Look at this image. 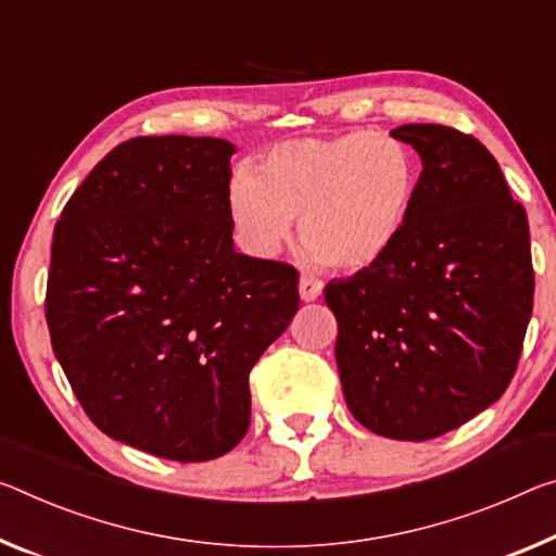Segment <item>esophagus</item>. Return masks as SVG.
<instances>
[{
	"label": "esophagus",
	"instance_id": "1",
	"mask_svg": "<svg viewBox=\"0 0 556 556\" xmlns=\"http://www.w3.org/2000/svg\"><path fill=\"white\" fill-rule=\"evenodd\" d=\"M321 292H324V285L319 279H314L309 275L299 279V296H302V302H316V299L321 296Z\"/></svg>",
	"mask_w": 556,
	"mask_h": 556
}]
</instances>
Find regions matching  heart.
I'll use <instances>...</instances> for the list:
<instances>
[{
	"instance_id": "1",
	"label": "heart",
	"mask_w": 556,
	"mask_h": 556,
	"mask_svg": "<svg viewBox=\"0 0 556 556\" xmlns=\"http://www.w3.org/2000/svg\"><path fill=\"white\" fill-rule=\"evenodd\" d=\"M422 170L399 138L368 130L294 138L264 153L254 175L235 170L227 215L254 257H275L302 217L312 260L346 271L381 264L418 213Z\"/></svg>"
}]
</instances>
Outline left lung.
I'll return each mask as SVG.
<instances>
[{
  "label": "left lung",
  "mask_w": 556,
  "mask_h": 556,
  "mask_svg": "<svg viewBox=\"0 0 556 556\" xmlns=\"http://www.w3.org/2000/svg\"><path fill=\"white\" fill-rule=\"evenodd\" d=\"M391 136L420 155L418 213L389 257L329 281L324 299L351 416L420 443L490 408L513 381L534 299L530 225L480 140L433 123Z\"/></svg>",
  "instance_id": "left-lung-1"
}]
</instances>
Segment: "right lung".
I'll use <instances>...</instances> for the list:
<instances>
[{"mask_svg":"<svg viewBox=\"0 0 556 556\" xmlns=\"http://www.w3.org/2000/svg\"><path fill=\"white\" fill-rule=\"evenodd\" d=\"M223 138L113 148L66 202L47 324L78 403L113 440L165 460L230 453L250 371L299 309V275L235 252Z\"/></svg>","mask_w":556,"mask_h":556,"instance_id":"right-lung-1","label":"right lung"}]
</instances>
